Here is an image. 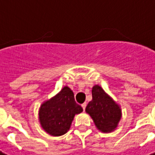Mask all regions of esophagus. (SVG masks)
I'll return each mask as SVG.
<instances>
[{
    "label": "esophagus",
    "instance_id": "1",
    "mask_svg": "<svg viewBox=\"0 0 155 155\" xmlns=\"http://www.w3.org/2000/svg\"><path fill=\"white\" fill-rule=\"evenodd\" d=\"M86 106H87L86 103H84V104H81V107H82L83 110H85V109H86Z\"/></svg>",
    "mask_w": 155,
    "mask_h": 155
}]
</instances>
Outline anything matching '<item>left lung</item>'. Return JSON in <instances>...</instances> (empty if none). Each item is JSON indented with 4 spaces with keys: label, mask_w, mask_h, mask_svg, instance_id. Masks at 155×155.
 <instances>
[{
    "label": "left lung",
    "mask_w": 155,
    "mask_h": 155,
    "mask_svg": "<svg viewBox=\"0 0 155 155\" xmlns=\"http://www.w3.org/2000/svg\"><path fill=\"white\" fill-rule=\"evenodd\" d=\"M85 110L93 119L96 128L104 133L115 131L122 117L120 106L99 85L92 87V100Z\"/></svg>",
    "instance_id": "left-lung-1"
}]
</instances>
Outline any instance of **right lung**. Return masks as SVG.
Wrapping results in <instances>:
<instances>
[{
  "label": "right lung",
  "instance_id": "obj_1",
  "mask_svg": "<svg viewBox=\"0 0 155 155\" xmlns=\"http://www.w3.org/2000/svg\"><path fill=\"white\" fill-rule=\"evenodd\" d=\"M70 87L65 86L57 95L45 101L38 110V120L43 130L51 136H61L68 132L74 117L82 112Z\"/></svg>",
  "mask_w": 155,
  "mask_h": 155
}]
</instances>
